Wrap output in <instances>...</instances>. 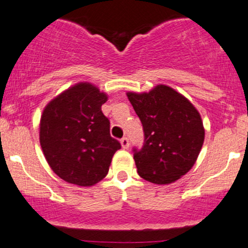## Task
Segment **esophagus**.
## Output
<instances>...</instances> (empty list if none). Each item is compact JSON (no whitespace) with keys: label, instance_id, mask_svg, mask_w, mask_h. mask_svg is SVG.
Returning <instances> with one entry per match:
<instances>
[{"label":"esophagus","instance_id":"esophagus-1","mask_svg":"<svg viewBox=\"0 0 248 248\" xmlns=\"http://www.w3.org/2000/svg\"><path fill=\"white\" fill-rule=\"evenodd\" d=\"M120 143H121V147L124 148V149H128V147H129V141H128L127 138H122Z\"/></svg>","mask_w":248,"mask_h":248}]
</instances>
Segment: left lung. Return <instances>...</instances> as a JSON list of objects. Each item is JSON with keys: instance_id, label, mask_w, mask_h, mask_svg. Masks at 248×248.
Here are the masks:
<instances>
[{"instance_id": "left-lung-1", "label": "left lung", "mask_w": 248, "mask_h": 248, "mask_svg": "<svg viewBox=\"0 0 248 248\" xmlns=\"http://www.w3.org/2000/svg\"><path fill=\"white\" fill-rule=\"evenodd\" d=\"M127 96L144 132L143 146L134 149L138 173L155 184L177 181L193 167L203 147L201 114L186 96L166 85Z\"/></svg>"}]
</instances>
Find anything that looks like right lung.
I'll use <instances>...</instances> for the list:
<instances>
[{
	"label": "right lung",
	"mask_w": 248,
	"mask_h": 248,
	"mask_svg": "<svg viewBox=\"0 0 248 248\" xmlns=\"http://www.w3.org/2000/svg\"><path fill=\"white\" fill-rule=\"evenodd\" d=\"M106 93L79 82L52 99L43 110L39 142L56 175L71 184L92 186L106 177L120 142L109 134L101 106Z\"/></svg>",
	"instance_id": "add662e5"
}]
</instances>
